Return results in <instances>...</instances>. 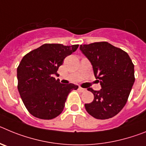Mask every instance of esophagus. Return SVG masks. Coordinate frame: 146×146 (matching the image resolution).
Here are the masks:
<instances>
[{
	"instance_id": "esophagus-1",
	"label": "esophagus",
	"mask_w": 146,
	"mask_h": 146,
	"mask_svg": "<svg viewBox=\"0 0 146 146\" xmlns=\"http://www.w3.org/2000/svg\"><path fill=\"white\" fill-rule=\"evenodd\" d=\"M79 91H80V92H86V89H85V88H81V87H79Z\"/></svg>"
}]
</instances>
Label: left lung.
<instances>
[{"label": "left lung", "instance_id": "left-lung-1", "mask_svg": "<svg viewBox=\"0 0 146 146\" xmlns=\"http://www.w3.org/2000/svg\"><path fill=\"white\" fill-rule=\"evenodd\" d=\"M80 50L91 62L102 87L88 89L94 99L85 104L86 111L97 119L113 118L125 106L135 82L133 63L125 51L107 42L81 44Z\"/></svg>", "mask_w": 146, "mask_h": 146}]
</instances>
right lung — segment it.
I'll return each mask as SVG.
<instances>
[{"mask_svg": "<svg viewBox=\"0 0 146 146\" xmlns=\"http://www.w3.org/2000/svg\"><path fill=\"white\" fill-rule=\"evenodd\" d=\"M79 45L44 44L24 56L17 67V88L25 108L32 115L50 120L60 114L66 100L78 86L62 84L53 75L66 56Z\"/></svg>", "mask_w": 146, "mask_h": 146, "instance_id": "add662e5", "label": "right lung"}]
</instances>
